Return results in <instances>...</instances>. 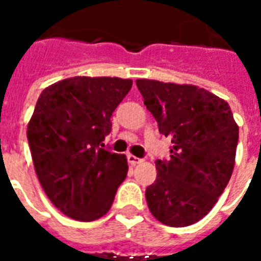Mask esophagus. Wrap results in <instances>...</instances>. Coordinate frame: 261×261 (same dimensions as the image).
Masks as SVG:
<instances>
[{
    "mask_svg": "<svg viewBox=\"0 0 261 261\" xmlns=\"http://www.w3.org/2000/svg\"><path fill=\"white\" fill-rule=\"evenodd\" d=\"M128 162L130 164V165H139V164H142L143 160H142V158H138V156L132 155V154H129Z\"/></svg>",
    "mask_w": 261,
    "mask_h": 261,
    "instance_id": "obj_1",
    "label": "esophagus"
}]
</instances>
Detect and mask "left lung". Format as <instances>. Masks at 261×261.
Here are the masks:
<instances>
[{
  "mask_svg": "<svg viewBox=\"0 0 261 261\" xmlns=\"http://www.w3.org/2000/svg\"><path fill=\"white\" fill-rule=\"evenodd\" d=\"M160 133L170 136V160H156L147 205L162 224L186 227L215 206L230 181L238 125L227 101L195 85L136 80Z\"/></svg>",
  "mask_w": 261,
  "mask_h": 261,
  "instance_id": "8db88e82",
  "label": "left lung"
}]
</instances>
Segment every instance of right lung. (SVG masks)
Listing matches in <instances>:
<instances>
[{
  "mask_svg": "<svg viewBox=\"0 0 261 261\" xmlns=\"http://www.w3.org/2000/svg\"><path fill=\"white\" fill-rule=\"evenodd\" d=\"M132 80L72 77L45 88L27 125L35 173L66 216L93 221L109 212L128 173L123 154L105 150L111 115Z\"/></svg>",
  "mask_w": 261,
  "mask_h": 261,
  "instance_id": "add662e5",
  "label": "right lung"
}]
</instances>
